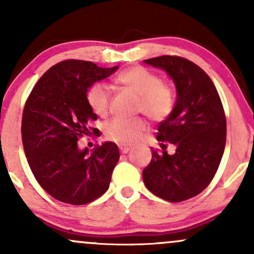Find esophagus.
Returning a JSON list of instances; mask_svg holds the SVG:
<instances>
[{"label": "esophagus", "mask_w": 254, "mask_h": 254, "mask_svg": "<svg viewBox=\"0 0 254 254\" xmlns=\"http://www.w3.org/2000/svg\"><path fill=\"white\" fill-rule=\"evenodd\" d=\"M119 150H121L123 154H127L131 150V147H130V145H127V144H119Z\"/></svg>", "instance_id": "34e87169"}]
</instances>
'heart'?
<instances>
[{"instance_id": "obj_1", "label": "heart", "mask_w": 254, "mask_h": 254, "mask_svg": "<svg viewBox=\"0 0 254 254\" xmlns=\"http://www.w3.org/2000/svg\"><path fill=\"white\" fill-rule=\"evenodd\" d=\"M117 82L138 95V110L154 121H162L173 111L176 100L173 89L143 66H132L123 71L117 76ZM110 100V90L103 83L94 84L87 93L89 107L99 117L109 113ZM145 129L144 119L116 117L105 125V136L117 143L130 144L136 142Z\"/></svg>"}]
</instances>
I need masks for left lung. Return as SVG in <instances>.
<instances>
[{
  "label": "left lung",
  "mask_w": 254,
  "mask_h": 254,
  "mask_svg": "<svg viewBox=\"0 0 254 254\" xmlns=\"http://www.w3.org/2000/svg\"><path fill=\"white\" fill-rule=\"evenodd\" d=\"M144 63L167 72L176 84L177 100L157 127L162 151L151 148L143 182L155 196L182 202L200 193L220 166L227 133L223 106L211 78L191 61L160 56ZM165 141L176 145L173 156L165 151Z\"/></svg>",
  "instance_id": "1"
}]
</instances>
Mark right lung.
Listing matches in <instances>:
<instances>
[{
	"label": "right lung",
	"instance_id": "obj_1",
	"mask_svg": "<svg viewBox=\"0 0 254 254\" xmlns=\"http://www.w3.org/2000/svg\"><path fill=\"white\" fill-rule=\"evenodd\" d=\"M117 69L63 61L39 78L26 101L21 135L28 165L39 185L60 202L82 205L109 189L119 160L117 144L105 142L89 153L77 141L89 135L90 122L98 119L87 92Z\"/></svg>",
	"mask_w": 254,
	"mask_h": 254
}]
</instances>
